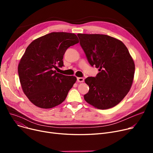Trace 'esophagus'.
<instances>
[{
	"label": "esophagus",
	"instance_id": "obj_1",
	"mask_svg": "<svg viewBox=\"0 0 153 153\" xmlns=\"http://www.w3.org/2000/svg\"><path fill=\"white\" fill-rule=\"evenodd\" d=\"M77 81L79 82H83L84 81V79L83 77H77Z\"/></svg>",
	"mask_w": 153,
	"mask_h": 153
}]
</instances>
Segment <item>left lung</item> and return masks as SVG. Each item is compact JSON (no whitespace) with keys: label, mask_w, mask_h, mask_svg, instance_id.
<instances>
[{"label":"left lung","mask_w":153,"mask_h":153,"mask_svg":"<svg viewBox=\"0 0 153 153\" xmlns=\"http://www.w3.org/2000/svg\"><path fill=\"white\" fill-rule=\"evenodd\" d=\"M77 36L88 61L99 71L95 77L85 79L89 87L85 100L99 109L115 107L129 92L133 81L135 66L128 50L120 40L106 35Z\"/></svg>","instance_id":"left-lung-1"}]
</instances>
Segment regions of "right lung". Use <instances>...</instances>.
<instances>
[{"instance_id": "add662e5", "label": "right lung", "mask_w": 153, "mask_h": 153, "mask_svg": "<svg viewBox=\"0 0 153 153\" xmlns=\"http://www.w3.org/2000/svg\"><path fill=\"white\" fill-rule=\"evenodd\" d=\"M79 43L74 33L52 32L32 42L18 66L22 90L30 101L42 108H51L66 99L76 81L75 76L58 73L63 56L71 46Z\"/></svg>"}]
</instances>
